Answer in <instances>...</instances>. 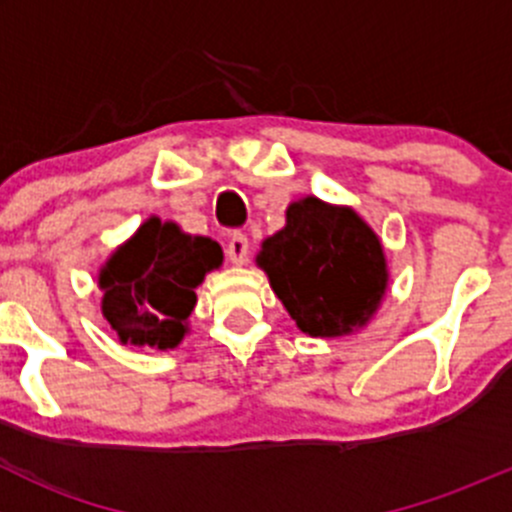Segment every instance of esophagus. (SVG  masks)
<instances>
[{
    "mask_svg": "<svg viewBox=\"0 0 512 512\" xmlns=\"http://www.w3.org/2000/svg\"><path fill=\"white\" fill-rule=\"evenodd\" d=\"M247 255H250V240H247L245 232H232L230 240H227V257H230L232 265H245Z\"/></svg>",
    "mask_w": 512,
    "mask_h": 512,
    "instance_id": "esophagus-1",
    "label": "esophagus"
}]
</instances>
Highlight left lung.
<instances>
[{"label": "left lung", "mask_w": 512, "mask_h": 512, "mask_svg": "<svg viewBox=\"0 0 512 512\" xmlns=\"http://www.w3.org/2000/svg\"><path fill=\"white\" fill-rule=\"evenodd\" d=\"M257 265L309 337L361 327L386 289L379 237L352 210L317 198L289 205L287 225L262 242Z\"/></svg>", "instance_id": "8db88e82"}]
</instances>
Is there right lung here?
I'll return each instance as SVG.
<instances>
[{"label":"right lung","mask_w":512,"mask_h":512,"mask_svg":"<svg viewBox=\"0 0 512 512\" xmlns=\"http://www.w3.org/2000/svg\"><path fill=\"white\" fill-rule=\"evenodd\" d=\"M220 262L218 242L185 235L178 225L151 218L113 252L98 277L103 317L123 344L173 349L195 307V287Z\"/></svg>","instance_id":"right-lung-1"}]
</instances>
